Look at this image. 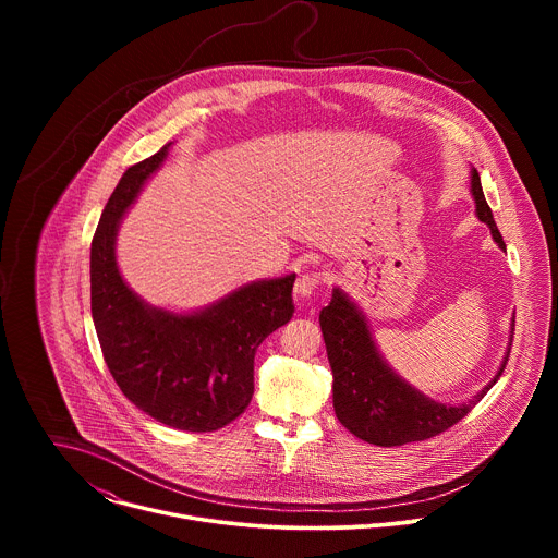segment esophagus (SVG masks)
I'll list each match as a JSON object with an SVG mask.
<instances>
[{
  "mask_svg": "<svg viewBox=\"0 0 558 558\" xmlns=\"http://www.w3.org/2000/svg\"><path fill=\"white\" fill-rule=\"evenodd\" d=\"M327 274H320V271H308L306 267H302L295 284H293V293L298 298H308L313 295L317 289H320L323 284H327Z\"/></svg>",
  "mask_w": 558,
  "mask_h": 558,
  "instance_id": "esophagus-1",
  "label": "esophagus"
}]
</instances>
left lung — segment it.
Listing matches in <instances>:
<instances>
[{"label":"left lung","instance_id":"1","mask_svg":"<svg viewBox=\"0 0 558 558\" xmlns=\"http://www.w3.org/2000/svg\"><path fill=\"white\" fill-rule=\"evenodd\" d=\"M470 192L476 205V218L490 227L499 250H506L476 170L470 172ZM320 327L333 371V409L340 424L355 437L388 448L430 439L465 417L504 373L514 331L510 329V344L497 375L470 402L441 404L386 364L375 347L366 315L340 287L333 289L329 306L320 311Z\"/></svg>","mask_w":558,"mask_h":558}]
</instances>
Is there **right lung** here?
I'll list each match as a JSON object with an SVG mask.
<instances>
[{
  "instance_id": "obj_1",
  "label": "right lung",
  "mask_w": 558,
  "mask_h": 558,
  "mask_svg": "<svg viewBox=\"0 0 558 558\" xmlns=\"http://www.w3.org/2000/svg\"><path fill=\"white\" fill-rule=\"evenodd\" d=\"M170 147L128 168L114 187L90 247V306L104 360L128 400L170 428L211 433L250 407L256 349L291 320L295 274L243 284L190 313L151 306L128 287L117 233Z\"/></svg>"
}]
</instances>
